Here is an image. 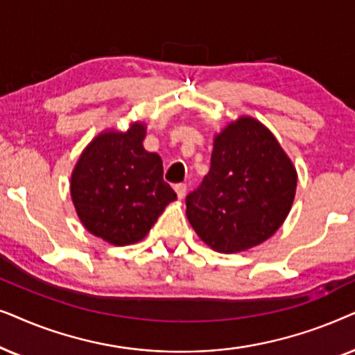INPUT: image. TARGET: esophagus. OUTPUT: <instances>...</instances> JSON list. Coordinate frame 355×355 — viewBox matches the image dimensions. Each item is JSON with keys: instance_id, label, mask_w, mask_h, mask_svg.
Here are the masks:
<instances>
[{"instance_id": "esophagus-1", "label": "esophagus", "mask_w": 355, "mask_h": 355, "mask_svg": "<svg viewBox=\"0 0 355 355\" xmlns=\"http://www.w3.org/2000/svg\"><path fill=\"white\" fill-rule=\"evenodd\" d=\"M173 188H175V193H177V196L180 198V200L187 195V185H185V183H178V185H175Z\"/></svg>"}]
</instances>
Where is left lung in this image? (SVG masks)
<instances>
[{"label": "left lung", "mask_w": 355, "mask_h": 355, "mask_svg": "<svg viewBox=\"0 0 355 355\" xmlns=\"http://www.w3.org/2000/svg\"><path fill=\"white\" fill-rule=\"evenodd\" d=\"M295 190V165L279 141L243 115L214 135L209 173L187 196V217L207 247L245 252L276 234Z\"/></svg>", "instance_id": "1"}]
</instances>
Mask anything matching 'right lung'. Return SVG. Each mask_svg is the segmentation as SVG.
<instances>
[{"label": "right lung", "instance_id": "add662e5", "mask_svg": "<svg viewBox=\"0 0 355 355\" xmlns=\"http://www.w3.org/2000/svg\"><path fill=\"white\" fill-rule=\"evenodd\" d=\"M146 123L102 131L86 146L71 173V200L79 220L103 242L125 247L143 240L177 195L164 182L162 159L148 153Z\"/></svg>", "mask_w": 355, "mask_h": 355}]
</instances>
